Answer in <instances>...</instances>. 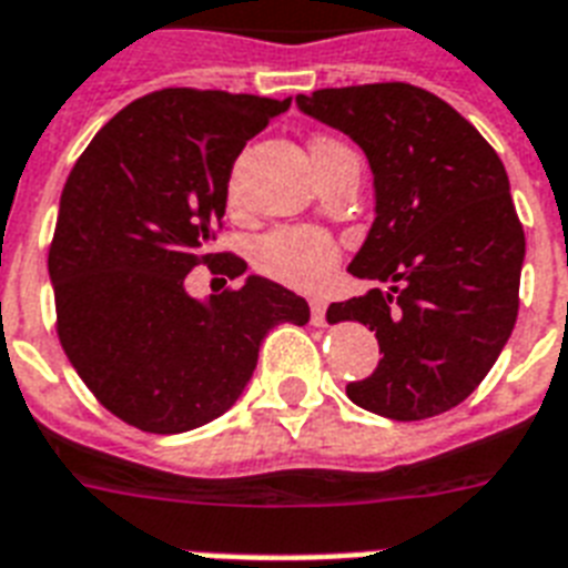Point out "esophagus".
<instances>
[{
    "label": "esophagus",
    "mask_w": 568,
    "mask_h": 568,
    "mask_svg": "<svg viewBox=\"0 0 568 568\" xmlns=\"http://www.w3.org/2000/svg\"><path fill=\"white\" fill-rule=\"evenodd\" d=\"M310 312H312V324H315V327H324V324H327V301L312 297Z\"/></svg>",
    "instance_id": "obj_1"
}]
</instances>
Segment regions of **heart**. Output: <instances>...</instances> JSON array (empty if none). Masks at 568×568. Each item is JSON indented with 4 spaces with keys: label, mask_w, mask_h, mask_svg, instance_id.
I'll use <instances>...</instances> for the list:
<instances>
[{
    "label": "heart",
    "mask_w": 568,
    "mask_h": 568,
    "mask_svg": "<svg viewBox=\"0 0 568 568\" xmlns=\"http://www.w3.org/2000/svg\"><path fill=\"white\" fill-rule=\"evenodd\" d=\"M329 146L342 144L321 138L312 146V153L329 150ZM253 265L258 267V274L292 285V288H318L336 271L338 244L329 232L318 226H280L256 241Z\"/></svg>",
    "instance_id": "obj_1"
}]
</instances>
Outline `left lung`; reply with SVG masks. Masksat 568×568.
Segmentation results:
<instances>
[{"label":"left lung","instance_id":"1","mask_svg":"<svg viewBox=\"0 0 568 568\" xmlns=\"http://www.w3.org/2000/svg\"><path fill=\"white\" fill-rule=\"evenodd\" d=\"M297 105L354 138L374 173L377 217L347 267L374 288L333 303L327 321L365 324L383 359L347 397L395 422L448 413L480 386L519 315L525 230L501 159L415 84L324 88Z\"/></svg>","mask_w":568,"mask_h":568}]
</instances>
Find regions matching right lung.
<instances>
[{
    "instance_id": "obj_1",
    "label": "right lung",
    "mask_w": 568,
    "mask_h": 568,
    "mask_svg": "<svg viewBox=\"0 0 568 568\" xmlns=\"http://www.w3.org/2000/svg\"><path fill=\"white\" fill-rule=\"evenodd\" d=\"M288 105L153 91L118 111L67 176L49 244L58 338L93 397L138 430L214 422L253 377L267 329L310 321L306 301L265 276L209 303L185 292L196 265L230 280L247 271L212 241L232 164Z\"/></svg>"
}]
</instances>
